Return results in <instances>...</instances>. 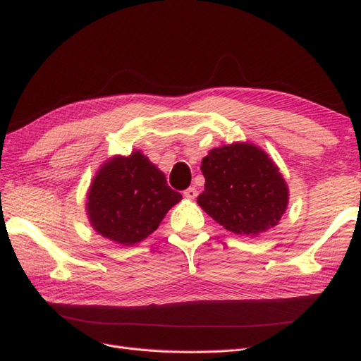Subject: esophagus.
<instances>
[{
	"label": "esophagus",
	"mask_w": 361,
	"mask_h": 361,
	"mask_svg": "<svg viewBox=\"0 0 361 361\" xmlns=\"http://www.w3.org/2000/svg\"><path fill=\"white\" fill-rule=\"evenodd\" d=\"M183 195L186 197V198H189V200H194V198H197V195H198V190H197L195 188H188L186 190L183 192Z\"/></svg>",
	"instance_id": "esophagus-1"
}]
</instances>
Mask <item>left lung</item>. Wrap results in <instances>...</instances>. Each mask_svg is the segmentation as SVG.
<instances>
[{"mask_svg":"<svg viewBox=\"0 0 361 361\" xmlns=\"http://www.w3.org/2000/svg\"><path fill=\"white\" fill-rule=\"evenodd\" d=\"M206 183L198 204L237 235L254 237L280 221L288 188L262 149L233 142L212 149L201 161Z\"/></svg>","mask_w":361,"mask_h":361,"instance_id":"1","label":"left lung"}]
</instances>
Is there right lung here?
I'll return each instance as SVG.
<instances>
[{
    "label": "right lung",
    "mask_w": 361,
    "mask_h": 361,
    "mask_svg": "<svg viewBox=\"0 0 361 361\" xmlns=\"http://www.w3.org/2000/svg\"><path fill=\"white\" fill-rule=\"evenodd\" d=\"M181 200L164 173L141 152L106 163L92 183L87 214L94 229L123 246L150 235L167 211Z\"/></svg>",
    "instance_id": "obj_1"
}]
</instances>
